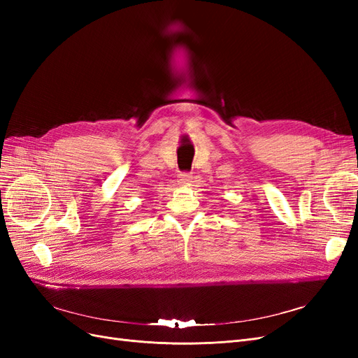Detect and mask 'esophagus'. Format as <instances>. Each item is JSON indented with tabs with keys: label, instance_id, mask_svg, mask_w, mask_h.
Masks as SVG:
<instances>
[{
	"label": "esophagus",
	"instance_id": "34e87169",
	"mask_svg": "<svg viewBox=\"0 0 358 358\" xmlns=\"http://www.w3.org/2000/svg\"><path fill=\"white\" fill-rule=\"evenodd\" d=\"M191 180H192L191 173H180L179 175V182L182 183V185H188Z\"/></svg>",
	"mask_w": 358,
	"mask_h": 358
}]
</instances>
